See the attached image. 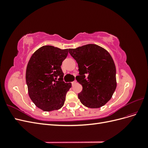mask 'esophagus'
<instances>
[{
	"label": "esophagus",
	"mask_w": 148,
	"mask_h": 148,
	"mask_svg": "<svg viewBox=\"0 0 148 148\" xmlns=\"http://www.w3.org/2000/svg\"><path fill=\"white\" fill-rule=\"evenodd\" d=\"M76 83H77V81H76V80H75V81H73V82H71V84H72V85H74Z\"/></svg>",
	"instance_id": "obj_1"
}]
</instances>
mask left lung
Returning a JSON list of instances; mask_svg holds the SVG:
<instances>
[{"label": "left lung", "mask_w": 148, "mask_h": 148, "mask_svg": "<svg viewBox=\"0 0 148 148\" xmlns=\"http://www.w3.org/2000/svg\"><path fill=\"white\" fill-rule=\"evenodd\" d=\"M69 52L78 65L77 82L82 85L78 96L89 108H99L112 96L117 86L116 69L112 58L104 49L87 44Z\"/></svg>", "instance_id": "left-lung-1"}]
</instances>
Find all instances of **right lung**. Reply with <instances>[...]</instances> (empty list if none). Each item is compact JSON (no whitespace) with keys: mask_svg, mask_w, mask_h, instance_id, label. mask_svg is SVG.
<instances>
[{"mask_svg":"<svg viewBox=\"0 0 148 148\" xmlns=\"http://www.w3.org/2000/svg\"><path fill=\"white\" fill-rule=\"evenodd\" d=\"M68 49L52 46L40 47L30 58L26 71L29 96L44 111L60 109L71 86L64 82L61 65L68 55Z\"/></svg>","mask_w":148,"mask_h":148,"instance_id":"right-lung-1","label":"right lung"}]
</instances>
